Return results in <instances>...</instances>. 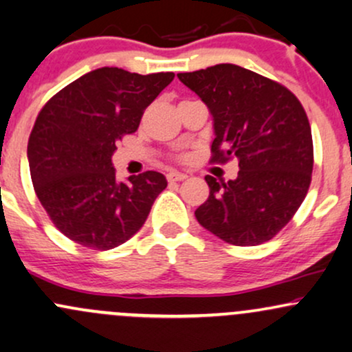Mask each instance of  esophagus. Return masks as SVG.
<instances>
[{
    "label": "esophagus",
    "mask_w": 352,
    "mask_h": 352,
    "mask_svg": "<svg viewBox=\"0 0 352 352\" xmlns=\"http://www.w3.org/2000/svg\"><path fill=\"white\" fill-rule=\"evenodd\" d=\"M185 179H187V173H182V172H168L167 173L168 182H182Z\"/></svg>",
    "instance_id": "1"
}]
</instances>
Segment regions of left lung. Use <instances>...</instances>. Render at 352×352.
Instances as JSON below:
<instances>
[{
    "label": "left lung",
    "mask_w": 352,
    "mask_h": 352,
    "mask_svg": "<svg viewBox=\"0 0 352 352\" xmlns=\"http://www.w3.org/2000/svg\"><path fill=\"white\" fill-rule=\"evenodd\" d=\"M213 117L212 162L238 159L235 180L207 175L210 195L199 223L230 245L272 240L305 200L313 172V137L305 109L281 84L256 72L217 64L180 72Z\"/></svg>",
    "instance_id": "obj_1"
}]
</instances>
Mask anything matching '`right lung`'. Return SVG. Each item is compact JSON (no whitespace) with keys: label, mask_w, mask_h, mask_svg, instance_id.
Masks as SVG:
<instances>
[{"label":"right lung","mask_w":352,"mask_h":352,"mask_svg":"<svg viewBox=\"0 0 352 352\" xmlns=\"http://www.w3.org/2000/svg\"><path fill=\"white\" fill-rule=\"evenodd\" d=\"M173 76L100 67L41 109L28 142L31 180L54 227L69 240L111 250L142 228L167 180L148 170L119 182L111 159L117 140L137 131Z\"/></svg>","instance_id":"1"}]
</instances>
